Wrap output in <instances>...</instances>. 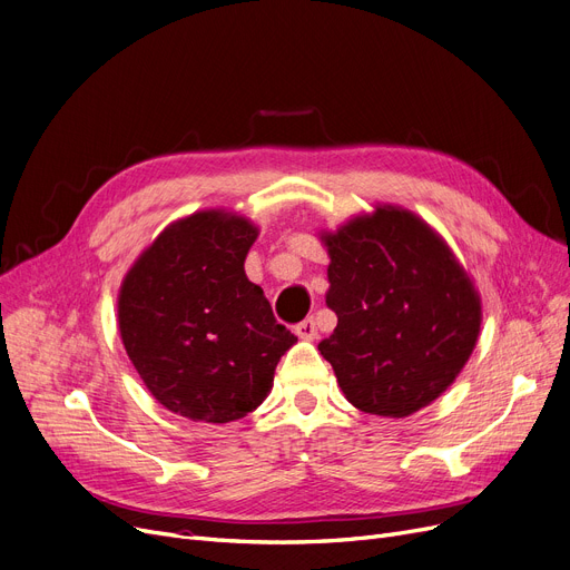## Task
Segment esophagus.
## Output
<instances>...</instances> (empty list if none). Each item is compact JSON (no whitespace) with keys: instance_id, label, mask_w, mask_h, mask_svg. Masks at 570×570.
Segmentation results:
<instances>
[{"instance_id":"1","label":"esophagus","mask_w":570,"mask_h":570,"mask_svg":"<svg viewBox=\"0 0 570 570\" xmlns=\"http://www.w3.org/2000/svg\"><path fill=\"white\" fill-rule=\"evenodd\" d=\"M295 335L303 337V340H314V337H316V324H314V318L309 316V318L301 321V324L295 326Z\"/></svg>"}]
</instances>
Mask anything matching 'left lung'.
<instances>
[{
  "label": "left lung",
  "instance_id": "obj_1",
  "mask_svg": "<svg viewBox=\"0 0 570 570\" xmlns=\"http://www.w3.org/2000/svg\"><path fill=\"white\" fill-rule=\"evenodd\" d=\"M324 239L337 326L318 352L346 401L380 416L426 407L478 342L480 298L463 267L422 218L395 207Z\"/></svg>",
  "mask_w": 570,
  "mask_h": 570
}]
</instances>
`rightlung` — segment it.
Masks as SVG:
<instances>
[{
  "label": "right lung",
  "instance_id": "1",
  "mask_svg": "<svg viewBox=\"0 0 570 570\" xmlns=\"http://www.w3.org/2000/svg\"><path fill=\"white\" fill-rule=\"evenodd\" d=\"M258 230L197 212L165 228L128 272L118 326L146 389L169 412L228 424L254 412L298 340L244 275Z\"/></svg>",
  "mask_w": 570,
  "mask_h": 570
}]
</instances>
